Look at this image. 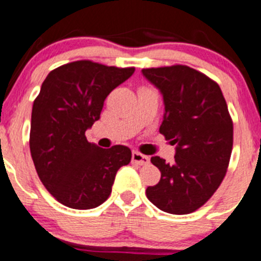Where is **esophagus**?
Segmentation results:
<instances>
[{"label": "esophagus", "instance_id": "obj_1", "mask_svg": "<svg viewBox=\"0 0 261 261\" xmlns=\"http://www.w3.org/2000/svg\"><path fill=\"white\" fill-rule=\"evenodd\" d=\"M131 158H133V162H135V164L138 165H142V166L143 165L149 164V157H148V155L142 154V153H139V152H133Z\"/></svg>", "mask_w": 261, "mask_h": 261}]
</instances>
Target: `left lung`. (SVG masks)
Here are the masks:
<instances>
[{
    "label": "left lung",
    "mask_w": 261,
    "mask_h": 261,
    "mask_svg": "<svg viewBox=\"0 0 261 261\" xmlns=\"http://www.w3.org/2000/svg\"><path fill=\"white\" fill-rule=\"evenodd\" d=\"M164 97L160 133L175 147V161L158 155L150 162L161 171L147 188L155 207L174 215L191 214L210 199L225 176L233 147V122L220 87L187 65L143 69Z\"/></svg>",
    "instance_id": "obj_1"
}]
</instances>
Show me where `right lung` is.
Instances as JSON below:
<instances>
[{
	"instance_id": "add662e5",
	"label": "right lung",
	"mask_w": 261,
	"mask_h": 261,
	"mask_svg": "<svg viewBox=\"0 0 261 261\" xmlns=\"http://www.w3.org/2000/svg\"><path fill=\"white\" fill-rule=\"evenodd\" d=\"M134 72L79 60L51 70L41 86L32 108V160L45 188L67 207L100 206L119 167L130 164V148L103 149L85 133L100 118L107 96Z\"/></svg>"
}]
</instances>
